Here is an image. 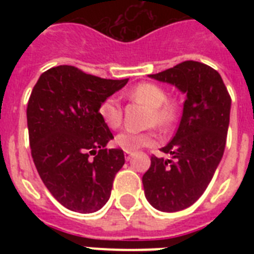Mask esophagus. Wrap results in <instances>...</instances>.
Here are the masks:
<instances>
[{
    "label": "esophagus",
    "instance_id": "obj_1",
    "mask_svg": "<svg viewBox=\"0 0 254 254\" xmlns=\"http://www.w3.org/2000/svg\"><path fill=\"white\" fill-rule=\"evenodd\" d=\"M131 155H133V153H131V151L125 150V159H127V161H129V159L131 158Z\"/></svg>",
    "mask_w": 254,
    "mask_h": 254
}]
</instances>
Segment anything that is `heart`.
I'll return each mask as SVG.
<instances>
[{
	"label": "heart",
	"instance_id": "b5f03b06",
	"mask_svg": "<svg viewBox=\"0 0 254 254\" xmlns=\"http://www.w3.org/2000/svg\"><path fill=\"white\" fill-rule=\"evenodd\" d=\"M131 101L142 103L150 107L147 113L146 125H154L161 130H169L178 121L181 113V100L167 97L166 89L155 83H139L125 93ZM99 116L104 124L111 129H117L123 123V105L119 97L109 96L100 104ZM153 130H125L116 137V142L121 149L127 151L137 150L141 147L150 146L154 142Z\"/></svg>",
	"mask_w": 254,
	"mask_h": 254
}]
</instances>
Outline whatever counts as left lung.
Wrapping results in <instances>:
<instances>
[{
    "label": "left lung",
    "mask_w": 254,
    "mask_h": 254,
    "mask_svg": "<svg viewBox=\"0 0 254 254\" xmlns=\"http://www.w3.org/2000/svg\"><path fill=\"white\" fill-rule=\"evenodd\" d=\"M149 76L187 95L177 133L161 149L171 158L151 155L150 167L142 177L149 203L163 212H177L203 195L223 158L231 96L220 73L200 62H182Z\"/></svg>",
    "instance_id": "8db88e82"
}]
</instances>
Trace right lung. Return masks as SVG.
<instances>
[{"mask_svg":"<svg viewBox=\"0 0 254 254\" xmlns=\"http://www.w3.org/2000/svg\"><path fill=\"white\" fill-rule=\"evenodd\" d=\"M127 80L58 65L34 85L27 103L31 157L42 182L65 208L96 212L111 196L125 157L121 149L105 147L113 134L99 116V107Z\"/></svg>","mask_w":254,"mask_h":254,"instance_id":"add662e5","label":"right lung"}]
</instances>
